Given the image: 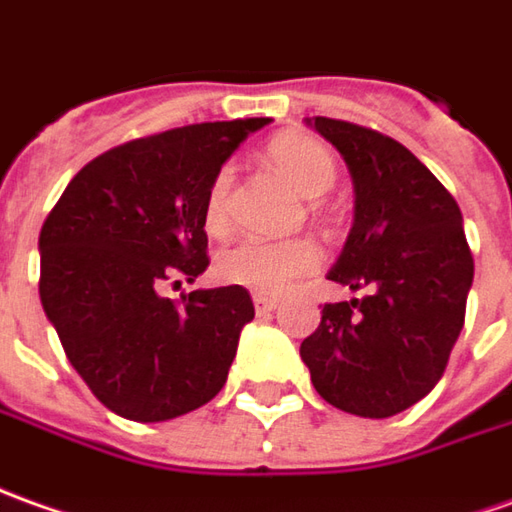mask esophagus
I'll use <instances>...</instances> for the list:
<instances>
[{
  "instance_id": "34e87169",
  "label": "esophagus",
  "mask_w": 512,
  "mask_h": 512,
  "mask_svg": "<svg viewBox=\"0 0 512 512\" xmlns=\"http://www.w3.org/2000/svg\"><path fill=\"white\" fill-rule=\"evenodd\" d=\"M277 308V297H269V294H255V311L260 316L271 314Z\"/></svg>"
}]
</instances>
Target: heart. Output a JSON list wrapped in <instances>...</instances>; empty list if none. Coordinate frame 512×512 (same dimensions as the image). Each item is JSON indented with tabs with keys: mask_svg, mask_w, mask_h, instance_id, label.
<instances>
[{
	"mask_svg": "<svg viewBox=\"0 0 512 512\" xmlns=\"http://www.w3.org/2000/svg\"><path fill=\"white\" fill-rule=\"evenodd\" d=\"M269 165L294 184L305 198H319L336 182V159L328 148L305 134H280L266 148ZM232 173L229 168L212 176L204 198V229L221 235L227 229V196ZM319 252L311 241H255L243 238L221 249L215 257V274L227 285H241L257 294H280L300 274L316 269Z\"/></svg>",
	"mask_w": 512,
	"mask_h": 512,
	"instance_id": "1",
	"label": "heart"
}]
</instances>
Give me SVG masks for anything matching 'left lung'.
<instances>
[{
    "mask_svg": "<svg viewBox=\"0 0 512 512\" xmlns=\"http://www.w3.org/2000/svg\"><path fill=\"white\" fill-rule=\"evenodd\" d=\"M353 179V227L328 280L367 297L322 308L300 356L314 389L358 417H392L426 398L460 339L474 257L454 196L401 142L308 117Z\"/></svg>",
    "mask_w": 512,
    "mask_h": 512,
    "instance_id": "left-lung-1",
    "label": "left lung"
}]
</instances>
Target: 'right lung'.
<instances>
[{
	"instance_id": "add662e5",
	"label": "right lung",
	"mask_w": 512,
	"mask_h": 512,
	"mask_svg": "<svg viewBox=\"0 0 512 512\" xmlns=\"http://www.w3.org/2000/svg\"><path fill=\"white\" fill-rule=\"evenodd\" d=\"M269 117L198 123L134 139L92 159L47 215L41 305L69 364L114 415L162 423L212 401L255 305L241 285L162 297L210 266L204 198ZM179 283V280H176Z\"/></svg>"
}]
</instances>
